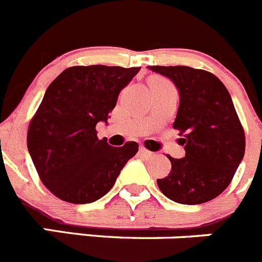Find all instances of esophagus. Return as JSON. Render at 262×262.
Instances as JSON below:
<instances>
[{"instance_id":"1","label":"esophagus","mask_w":262,"mask_h":262,"mask_svg":"<svg viewBox=\"0 0 262 262\" xmlns=\"http://www.w3.org/2000/svg\"><path fill=\"white\" fill-rule=\"evenodd\" d=\"M139 152H141V155H143V156H151V155H152V152H151V151H148V150H146L145 147L139 148Z\"/></svg>"}]
</instances>
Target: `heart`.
I'll use <instances>...</instances> for the list:
<instances>
[{"mask_svg":"<svg viewBox=\"0 0 262 262\" xmlns=\"http://www.w3.org/2000/svg\"><path fill=\"white\" fill-rule=\"evenodd\" d=\"M167 84H169V82H168L165 79H161V77H154V79H151L150 81V85H167Z\"/></svg>","mask_w":262,"mask_h":262,"instance_id":"obj_1","label":"heart"}]
</instances>
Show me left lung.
Masks as SVG:
<instances>
[{
	"label": "left lung",
	"instance_id": "obj_1",
	"mask_svg": "<svg viewBox=\"0 0 262 262\" xmlns=\"http://www.w3.org/2000/svg\"><path fill=\"white\" fill-rule=\"evenodd\" d=\"M174 82L180 107L173 128L180 130L185 158L168 156L172 169L158 180L160 191L180 204H202L219 196L233 180L246 150V137L231 97L221 80L186 66H150Z\"/></svg>",
	"mask_w": 262,
	"mask_h": 262
}]
</instances>
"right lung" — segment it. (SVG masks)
Wrapping results in <instances>:
<instances>
[{
	"label": "right lung",
	"instance_id": "add662e5",
	"mask_svg": "<svg viewBox=\"0 0 262 262\" xmlns=\"http://www.w3.org/2000/svg\"><path fill=\"white\" fill-rule=\"evenodd\" d=\"M141 70L75 66L46 89L27 134L29 155L42 183L73 204L93 203L114 186L120 170L138 151V143L112 147L97 137L107 123L120 92Z\"/></svg>",
	"mask_w": 262,
	"mask_h": 262
}]
</instances>
